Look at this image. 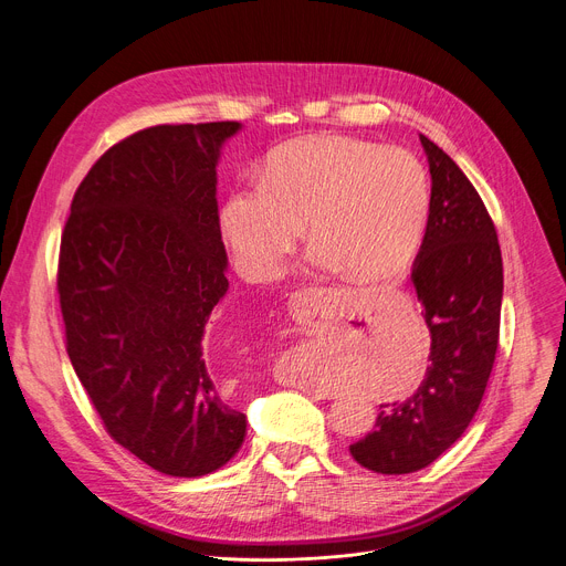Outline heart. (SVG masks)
<instances>
[{
  "instance_id": "1",
  "label": "heart",
  "mask_w": 566,
  "mask_h": 566,
  "mask_svg": "<svg viewBox=\"0 0 566 566\" xmlns=\"http://www.w3.org/2000/svg\"><path fill=\"white\" fill-rule=\"evenodd\" d=\"M429 205V176L410 153L314 135L277 146L260 185L230 191L221 232L250 280L280 273L304 223L316 264L338 266L352 280H390L413 264Z\"/></svg>"
}]
</instances>
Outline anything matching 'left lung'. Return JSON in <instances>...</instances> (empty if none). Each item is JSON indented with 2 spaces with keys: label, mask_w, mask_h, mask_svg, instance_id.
I'll use <instances>...</instances> for the list:
<instances>
[{
  "label": "left lung",
  "mask_w": 566,
  "mask_h": 566,
  "mask_svg": "<svg viewBox=\"0 0 566 566\" xmlns=\"http://www.w3.org/2000/svg\"><path fill=\"white\" fill-rule=\"evenodd\" d=\"M431 171L427 232L413 284L431 332L422 386L381 403L375 431L349 444L358 465L379 474L418 472L470 427L499 345L503 262L496 228L460 167L420 135Z\"/></svg>",
  "instance_id": "1"
}]
</instances>
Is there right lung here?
I'll list each match as a JSON object with an SVG mask.
<instances>
[{
	"label": "right lung",
	"mask_w": 566,
	"mask_h": 566,
	"mask_svg": "<svg viewBox=\"0 0 566 566\" xmlns=\"http://www.w3.org/2000/svg\"><path fill=\"white\" fill-rule=\"evenodd\" d=\"M239 128L163 124L117 142L78 185L61 239L76 377L108 436L169 476L223 468L245 436L202 349L228 291L219 148Z\"/></svg>",
	"instance_id": "right-lung-1"
}]
</instances>
